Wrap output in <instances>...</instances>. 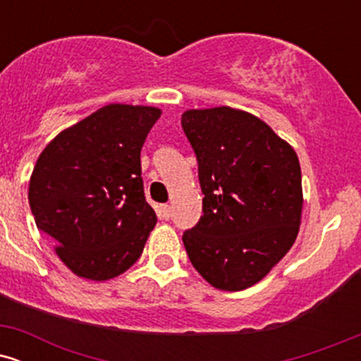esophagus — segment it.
I'll return each instance as SVG.
<instances>
[{
    "label": "esophagus",
    "instance_id": "1",
    "mask_svg": "<svg viewBox=\"0 0 361 361\" xmlns=\"http://www.w3.org/2000/svg\"><path fill=\"white\" fill-rule=\"evenodd\" d=\"M159 215L164 219V221H168L169 215H171V210H169V205H166V204L159 205Z\"/></svg>",
    "mask_w": 361,
    "mask_h": 361
}]
</instances>
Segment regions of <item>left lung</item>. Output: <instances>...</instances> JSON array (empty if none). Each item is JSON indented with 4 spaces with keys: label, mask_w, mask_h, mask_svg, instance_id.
<instances>
[{
    "label": "left lung",
    "mask_w": 361,
    "mask_h": 361,
    "mask_svg": "<svg viewBox=\"0 0 361 361\" xmlns=\"http://www.w3.org/2000/svg\"><path fill=\"white\" fill-rule=\"evenodd\" d=\"M181 127L204 193V215L183 233L188 258L215 288L251 287L299 234V157L263 120L231 106L185 111Z\"/></svg>",
    "instance_id": "left-lung-1"
}]
</instances>
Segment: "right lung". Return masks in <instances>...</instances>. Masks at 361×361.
<instances>
[{"label": "right lung", "instance_id": "add662e5", "mask_svg": "<svg viewBox=\"0 0 361 361\" xmlns=\"http://www.w3.org/2000/svg\"><path fill=\"white\" fill-rule=\"evenodd\" d=\"M159 117L154 106L111 103L62 130L37 159L32 214L74 275L115 279L142 255L157 217L144 197L140 149Z\"/></svg>", "mask_w": 361, "mask_h": 361}]
</instances>
